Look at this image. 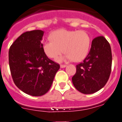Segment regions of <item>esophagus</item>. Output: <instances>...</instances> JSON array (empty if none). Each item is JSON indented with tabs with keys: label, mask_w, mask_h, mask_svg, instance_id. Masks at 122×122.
<instances>
[{
	"label": "esophagus",
	"mask_w": 122,
	"mask_h": 122,
	"mask_svg": "<svg viewBox=\"0 0 122 122\" xmlns=\"http://www.w3.org/2000/svg\"><path fill=\"white\" fill-rule=\"evenodd\" d=\"M66 65H60V68H65V67H66Z\"/></svg>",
	"instance_id": "34e87169"
}]
</instances>
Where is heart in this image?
I'll use <instances>...</instances> for the list:
<instances>
[{
	"instance_id": "obj_1",
	"label": "heart",
	"mask_w": 122,
	"mask_h": 122,
	"mask_svg": "<svg viewBox=\"0 0 122 122\" xmlns=\"http://www.w3.org/2000/svg\"><path fill=\"white\" fill-rule=\"evenodd\" d=\"M50 37L51 40L43 44L42 49L50 59H56L63 52H65L64 56L57 59L58 62L71 60L80 62L89 52L91 37L85 31L61 29L52 32Z\"/></svg>"
}]
</instances>
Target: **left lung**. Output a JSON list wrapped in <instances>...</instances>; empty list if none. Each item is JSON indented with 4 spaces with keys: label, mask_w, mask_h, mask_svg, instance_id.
Instances as JSON below:
<instances>
[{
    "label": "left lung",
    "mask_w": 122,
    "mask_h": 122,
    "mask_svg": "<svg viewBox=\"0 0 122 122\" xmlns=\"http://www.w3.org/2000/svg\"><path fill=\"white\" fill-rule=\"evenodd\" d=\"M112 60L111 46L106 38H94L89 54L83 62L76 65V72L72 77L76 89L85 94L102 89L111 75Z\"/></svg>",
    "instance_id": "1"
}]
</instances>
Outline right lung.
I'll return each instance as SVG.
<instances>
[{"mask_svg":"<svg viewBox=\"0 0 122 122\" xmlns=\"http://www.w3.org/2000/svg\"><path fill=\"white\" fill-rule=\"evenodd\" d=\"M44 32L33 30L23 33L10 46L9 66L14 83L25 93L41 96L51 88L58 63L47 57L42 49Z\"/></svg>","mask_w":122,"mask_h":122,"instance_id":"1","label":"right lung"}]
</instances>
